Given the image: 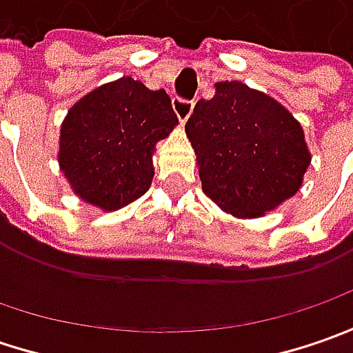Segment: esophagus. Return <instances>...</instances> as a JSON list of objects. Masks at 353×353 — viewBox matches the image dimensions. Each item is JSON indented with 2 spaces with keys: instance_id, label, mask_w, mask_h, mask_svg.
<instances>
[{
  "instance_id": "esophagus-1",
  "label": "esophagus",
  "mask_w": 353,
  "mask_h": 353,
  "mask_svg": "<svg viewBox=\"0 0 353 353\" xmlns=\"http://www.w3.org/2000/svg\"><path fill=\"white\" fill-rule=\"evenodd\" d=\"M172 110H174V114L181 121H186L188 116L192 114V110H194V102L192 100H183V98H174L172 100Z\"/></svg>"
}]
</instances>
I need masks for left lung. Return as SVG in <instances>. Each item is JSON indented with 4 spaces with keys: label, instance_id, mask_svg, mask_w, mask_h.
I'll return each instance as SVG.
<instances>
[{
    "label": "left lung",
    "instance_id": "8db88e82",
    "mask_svg": "<svg viewBox=\"0 0 353 353\" xmlns=\"http://www.w3.org/2000/svg\"><path fill=\"white\" fill-rule=\"evenodd\" d=\"M204 194L237 218L277 208L303 184L310 165L305 131L263 92L232 80L198 100L186 121Z\"/></svg>",
    "mask_w": 353,
    "mask_h": 353
}]
</instances>
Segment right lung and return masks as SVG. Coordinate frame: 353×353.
<instances>
[{"label": "right lung", "mask_w": 353, "mask_h": 353, "mask_svg": "<svg viewBox=\"0 0 353 353\" xmlns=\"http://www.w3.org/2000/svg\"><path fill=\"white\" fill-rule=\"evenodd\" d=\"M179 117L165 90L123 76L86 94L61 128L59 163L72 190L105 212L143 196L153 181V153Z\"/></svg>", "instance_id": "add662e5"}]
</instances>
